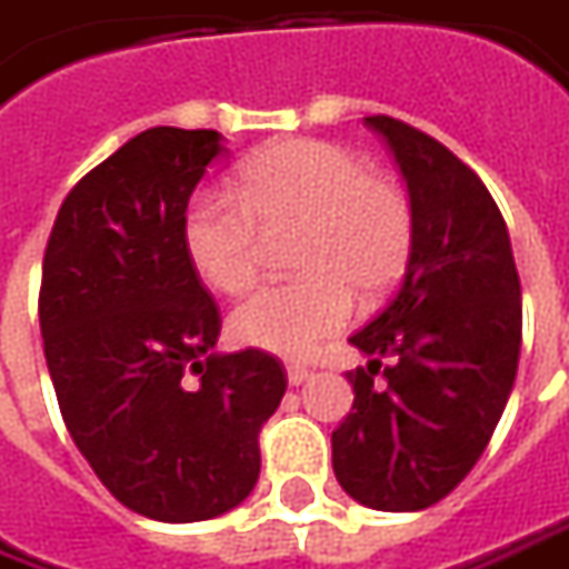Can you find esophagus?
Returning a JSON list of instances; mask_svg holds the SVG:
<instances>
[{"label": "esophagus", "instance_id": "1", "mask_svg": "<svg viewBox=\"0 0 569 569\" xmlns=\"http://www.w3.org/2000/svg\"><path fill=\"white\" fill-rule=\"evenodd\" d=\"M286 378H289V383H292V387H299V383H305L308 378H311V371H308V368H302V365H289V368H286Z\"/></svg>", "mask_w": 569, "mask_h": 569}]
</instances>
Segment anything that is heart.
Segmentation results:
<instances>
[{"mask_svg": "<svg viewBox=\"0 0 569 569\" xmlns=\"http://www.w3.org/2000/svg\"><path fill=\"white\" fill-rule=\"evenodd\" d=\"M292 264L302 277L261 286L236 305L239 343L302 359L340 333L356 296L393 292L412 258L416 217L400 186L371 176L356 153L315 138H289L239 169V198L201 191L182 220L194 273L217 292L254 283L267 236L296 232Z\"/></svg>", "mask_w": 569, "mask_h": 569, "instance_id": "b5f03b06", "label": "heart"}]
</instances>
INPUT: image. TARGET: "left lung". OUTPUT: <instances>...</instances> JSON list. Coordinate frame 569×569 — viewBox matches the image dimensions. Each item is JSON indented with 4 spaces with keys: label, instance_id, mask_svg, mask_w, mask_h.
Segmentation results:
<instances>
[{
    "label": "left lung",
    "instance_id": "obj_1",
    "mask_svg": "<svg viewBox=\"0 0 569 569\" xmlns=\"http://www.w3.org/2000/svg\"><path fill=\"white\" fill-rule=\"evenodd\" d=\"M409 191L416 242L390 305L349 343L352 412L333 431V472L371 510L416 513L447 498L498 428L517 378L522 292L507 223L481 179L441 141L368 116ZM381 358L388 383L373 371Z\"/></svg>",
    "mask_w": 569,
    "mask_h": 569
}]
</instances>
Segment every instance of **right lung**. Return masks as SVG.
Returning a JSON list of instances; mask_svg holds the SVG:
<instances>
[{"label":"right lung","mask_w":569,"mask_h":569,"mask_svg":"<svg viewBox=\"0 0 569 569\" xmlns=\"http://www.w3.org/2000/svg\"><path fill=\"white\" fill-rule=\"evenodd\" d=\"M220 153L210 128L134 134L71 188L43 258V352L71 441L116 500L160 522L251 495L258 431L286 393L273 356L213 352L220 311L182 246Z\"/></svg>","instance_id":"obj_1"}]
</instances>
